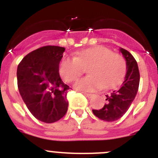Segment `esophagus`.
Wrapping results in <instances>:
<instances>
[{
	"instance_id": "obj_1",
	"label": "esophagus",
	"mask_w": 158,
	"mask_h": 158,
	"mask_svg": "<svg viewBox=\"0 0 158 158\" xmlns=\"http://www.w3.org/2000/svg\"><path fill=\"white\" fill-rule=\"evenodd\" d=\"M84 95L86 96V97H88V98H91V97H93V94H91V93H84Z\"/></svg>"
}]
</instances>
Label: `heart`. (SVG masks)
<instances>
[{
    "mask_svg": "<svg viewBox=\"0 0 158 158\" xmlns=\"http://www.w3.org/2000/svg\"><path fill=\"white\" fill-rule=\"evenodd\" d=\"M88 66L89 76L78 80L75 88L81 91L111 88L116 85L124 76L126 62L123 57L105 47L88 48L75 53L74 58L65 57L59 65V73L67 82L75 81Z\"/></svg>",
    "mask_w": 158,
    "mask_h": 158,
    "instance_id": "obj_1",
    "label": "heart"
}]
</instances>
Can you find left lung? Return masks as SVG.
<instances>
[{"mask_svg": "<svg viewBox=\"0 0 158 158\" xmlns=\"http://www.w3.org/2000/svg\"><path fill=\"white\" fill-rule=\"evenodd\" d=\"M119 51L126 59L127 73L123 81L119 87L106 95V104L101 109L93 110L96 117L107 121L113 122L120 118L129 109L138 93L140 81L139 67L133 55L123 48Z\"/></svg>", "mask_w": 158, "mask_h": 158, "instance_id": "8db88e82", "label": "left lung"}]
</instances>
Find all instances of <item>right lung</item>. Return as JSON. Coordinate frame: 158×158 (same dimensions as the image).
Listing matches in <instances>:
<instances>
[{"instance_id":"obj_1","label":"right lung","mask_w":158,"mask_h":158,"mask_svg":"<svg viewBox=\"0 0 158 158\" xmlns=\"http://www.w3.org/2000/svg\"><path fill=\"white\" fill-rule=\"evenodd\" d=\"M65 49L58 46L40 47L27 54L17 68L19 94L37 119L52 123L66 113L69 87L59 75V63Z\"/></svg>"}]
</instances>
